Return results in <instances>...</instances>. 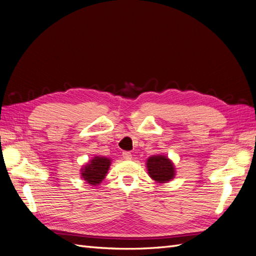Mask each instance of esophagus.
<instances>
[{
    "instance_id": "34e87169",
    "label": "esophagus",
    "mask_w": 256,
    "mask_h": 256,
    "mask_svg": "<svg viewBox=\"0 0 256 256\" xmlns=\"http://www.w3.org/2000/svg\"><path fill=\"white\" fill-rule=\"evenodd\" d=\"M122 156H123V158L126 159V160H130V159H132V154H130V152H122Z\"/></svg>"
}]
</instances>
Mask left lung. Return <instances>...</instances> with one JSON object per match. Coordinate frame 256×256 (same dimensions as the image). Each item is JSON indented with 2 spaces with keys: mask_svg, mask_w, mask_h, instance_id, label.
Here are the masks:
<instances>
[{
  "mask_svg": "<svg viewBox=\"0 0 256 256\" xmlns=\"http://www.w3.org/2000/svg\"><path fill=\"white\" fill-rule=\"evenodd\" d=\"M148 174L158 183H166L176 176L174 166L171 160L162 155L152 156L147 159Z\"/></svg>",
  "mask_w": 256,
  "mask_h": 256,
  "instance_id": "left-lung-1",
  "label": "left lung"
}]
</instances>
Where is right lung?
Masks as SVG:
<instances>
[{"label": "right lung", "instance_id": "right-lung-1", "mask_svg": "<svg viewBox=\"0 0 256 256\" xmlns=\"http://www.w3.org/2000/svg\"><path fill=\"white\" fill-rule=\"evenodd\" d=\"M110 164L111 160L109 158L99 156L94 157L90 162H88L82 168V178L92 186H98L104 179Z\"/></svg>", "mask_w": 256, "mask_h": 256}]
</instances>
